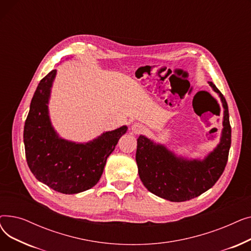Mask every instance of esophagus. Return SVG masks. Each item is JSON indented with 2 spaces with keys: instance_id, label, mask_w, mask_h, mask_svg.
<instances>
[{
  "instance_id": "esophagus-1",
  "label": "esophagus",
  "mask_w": 251,
  "mask_h": 251,
  "mask_svg": "<svg viewBox=\"0 0 251 251\" xmlns=\"http://www.w3.org/2000/svg\"><path fill=\"white\" fill-rule=\"evenodd\" d=\"M144 130H146V127L140 123H134L132 126H131V131H132V133L134 134H140Z\"/></svg>"
}]
</instances>
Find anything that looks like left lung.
<instances>
[{
  "mask_svg": "<svg viewBox=\"0 0 251 251\" xmlns=\"http://www.w3.org/2000/svg\"><path fill=\"white\" fill-rule=\"evenodd\" d=\"M208 83L221 98L224 118L221 141L203 160L176 156L143 135L137 139L135 159L140 180L149 191L167 201L181 202L200 196L215 185L227 165L231 147L228 104L217 86Z\"/></svg>",
  "mask_w": 251,
  "mask_h": 251,
  "instance_id": "1",
  "label": "left lung"
}]
</instances>
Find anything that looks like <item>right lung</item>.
I'll list each match as a JSON object with an SVG mask.
<instances>
[{"label": "right lung", "instance_id": "right-lung-1", "mask_svg": "<svg viewBox=\"0 0 251 251\" xmlns=\"http://www.w3.org/2000/svg\"><path fill=\"white\" fill-rule=\"evenodd\" d=\"M57 70L45 76L31 100L23 132L25 156L34 177L50 188L75 194L99 182L108 156L113 152L127 126L103 132L86 143L65 140L52 128L49 99Z\"/></svg>", "mask_w": 251, "mask_h": 251}]
</instances>
